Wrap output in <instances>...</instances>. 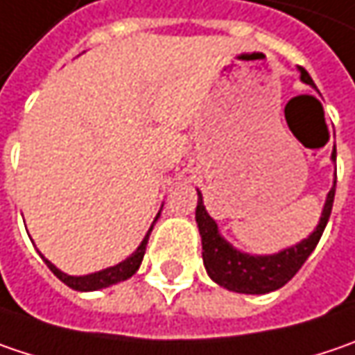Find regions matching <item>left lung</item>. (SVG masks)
<instances>
[{"instance_id":"8db88e82","label":"left lung","mask_w":355,"mask_h":355,"mask_svg":"<svg viewBox=\"0 0 355 355\" xmlns=\"http://www.w3.org/2000/svg\"><path fill=\"white\" fill-rule=\"evenodd\" d=\"M300 70H302L303 82L309 86H315L313 80L309 78V73L303 68ZM331 158H336V150L331 153ZM334 197H336V184L331 187V191L327 195L318 229L307 239H303L300 245H295L291 249H285L282 253L255 257V255H245L237 249H233L220 237L217 223L209 217V213L202 205V197L198 193L195 219H197L198 231L202 237V261H205V269H207L209 277L225 289H231L237 293H251V295L269 293V291L283 287L302 269L303 263L307 261L311 251L315 249V245L322 239L323 229L331 215Z\"/></svg>"}]
</instances>
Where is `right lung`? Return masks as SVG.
Instances as JSON below:
<instances>
[{"instance_id": "add662e5", "label": "right lung", "mask_w": 355, "mask_h": 355, "mask_svg": "<svg viewBox=\"0 0 355 355\" xmlns=\"http://www.w3.org/2000/svg\"><path fill=\"white\" fill-rule=\"evenodd\" d=\"M150 231H153V227H150ZM150 231L146 233V237L140 243V247L136 249L128 259L118 263L114 267H108V269H104V271L92 273V275H84V277L66 275V273H62V271H60L55 265H52L48 259L44 261H46V265L50 267V271H52L53 275H55L60 282L66 283L68 287H72L76 291H96V289L114 285V283L124 282V279H128V277L135 275L136 271H138V267H140V263H142V257H144V251H146V243H148V237H150Z\"/></svg>"}]
</instances>
